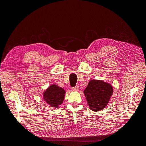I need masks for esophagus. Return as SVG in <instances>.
<instances>
[{
	"instance_id": "esophagus-1",
	"label": "esophagus",
	"mask_w": 146,
	"mask_h": 146,
	"mask_svg": "<svg viewBox=\"0 0 146 146\" xmlns=\"http://www.w3.org/2000/svg\"><path fill=\"white\" fill-rule=\"evenodd\" d=\"M78 86H74V87H72V90H73V91H78Z\"/></svg>"
}]
</instances>
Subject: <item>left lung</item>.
Segmentation results:
<instances>
[{
	"label": "left lung",
	"mask_w": 146,
	"mask_h": 146,
	"mask_svg": "<svg viewBox=\"0 0 146 146\" xmlns=\"http://www.w3.org/2000/svg\"><path fill=\"white\" fill-rule=\"evenodd\" d=\"M113 91V87L110 84L102 80H92L83 92L90 109L98 111L107 106Z\"/></svg>",
	"instance_id": "obj_1"
}]
</instances>
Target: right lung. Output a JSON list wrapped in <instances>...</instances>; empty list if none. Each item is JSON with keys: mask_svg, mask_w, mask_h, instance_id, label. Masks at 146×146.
Listing matches in <instances>:
<instances>
[{"mask_svg": "<svg viewBox=\"0 0 146 146\" xmlns=\"http://www.w3.org/2000/svg\"><path fill=\"white\" fill-rule=\"evenodd\" d=\"M65 91L56 85H52L44 92V99L46 102L54 107H58L63 103Z\"/></svg>", "mask_w": 146, "mask_h": 146, "instance_id": "add662e5", "label": "right lung"}]
</instances>
